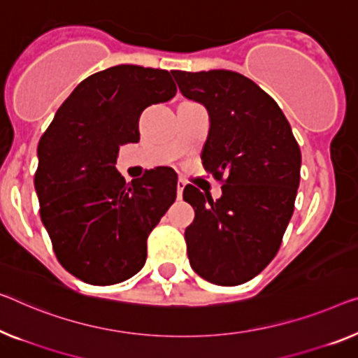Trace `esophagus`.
<instances>
[{
    "mask_svg": "<svg viewBox=\"0 0 358 358\" xmlns=\"http://www.w3.org/2000/svg\"><path fill=\"white\" fill-rule=\"evenodd\" d=\"M185 186H186V181L180 178V180L177 181V196H178V199H181V197H183Z\"/></svg>",
    "mask_w": 358,
    "mask_h": 358,
    "instance_id": "esophagus-1",
    "label": "esophagus"
}]
</instances>
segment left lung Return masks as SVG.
Listing matches in <instances>:
<instances>
[{
  "mask_svg": "<svg viewBox=\"0 0 358 358\" xmlns=\"http://www.w3.org/2000/svg\"><path fill=\"white\" fill-rule=\"evenodd\" d=\"M180 92L209 110L202 165L222 183L213 201L193 185L185 239L193 270L220 286L252 280L271 262L294 212L301 149L280 106L252 80L231 71H172Z\"/></svg>",
  "mask_w": 358,
  "mask_h": 358,
  "instance_id": "left-lung-1",
  "label": "left lung"
}]
</instances>
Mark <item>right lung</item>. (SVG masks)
Wrapping results in <instances>:
<instances>
[{
  "label": "right lung",
  "instance_id": "right-lung-1",
  "mask_svg": "<svg viewBox=\"0 0 358 358\" xmlns=\"http://www.w3.org/2000/svg\"><path fill=\"white\" fill-rule=\"evenodd\" d=\"M175 93L162 69L109 67L80 82L41 135L40 217L59 264L78 280L115 285L145 265L149 233L177 197V173L157 167L125 183L117 154L140 141L141 112Z\"/></svg>",
  "mask_w": 358,
  "mask_h": 358
}]
</instances>
